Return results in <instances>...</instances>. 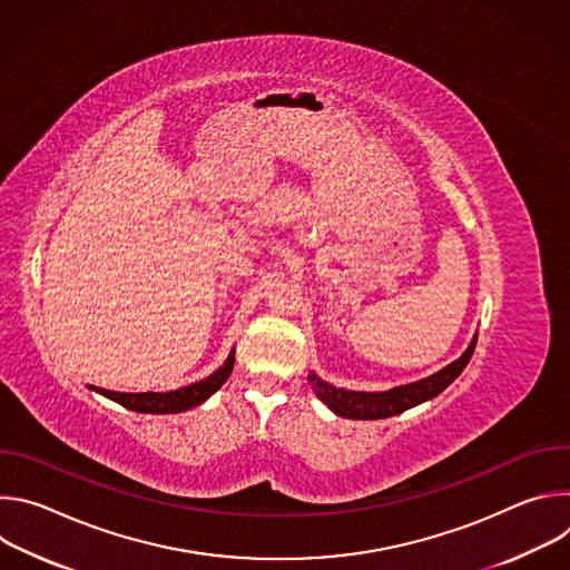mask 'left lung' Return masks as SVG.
I'll return each mask as SVG.
<instances>
[{
    "mask_svg": "<svg viewBox=\"0 0 570 570\" xmlns=\"http://www.w3.org/2000/svg\"><path fill=\"white\" fill-rule=\"evenodd\" d=\"M475 341L478 336H473L469 350L453 361L451 365H446L444 370H440L438 374L411 383V385H399L392 387L387 392H352V390H341L330 385L327 381L317 379L313 372L308 374V383L313 387V392L330 405V409L347 420H385L392 415H399L403 411L413 409V405L438 396L446 385H451L460 372L466 367L469 358L473 356L475 350Z\"/></svg>",
    "mask_w": 570,
    "mask_h": 570,
    "instance_id": "8db88e82",
    "label": "left lung"
}]
</instances>
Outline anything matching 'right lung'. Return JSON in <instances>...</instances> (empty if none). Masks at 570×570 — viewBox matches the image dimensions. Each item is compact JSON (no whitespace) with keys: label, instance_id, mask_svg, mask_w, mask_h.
<instances>
[{"label":"right lung","instance_id":"1","mask_svg":"<svg viewBox=\"0 0 570 570\" xmlns=\"http://www.w3.org/2000/svg\"><path fill=\"white\" fill-rule=\"evenodd\" d=\"M234 367V352L227 356V361L223 363V367H218L212 376L191 383L187 387L174 390V392H139V394H128V392H112V390H104V387H95L97 392H101L104 396L121 403L124 409H130L135 413H153V415H167V413H183L194 409V405L203 403L205 399H209L232 374Z\"/></svg>","mask_w":570,"mask_h":570}]
</instances>
